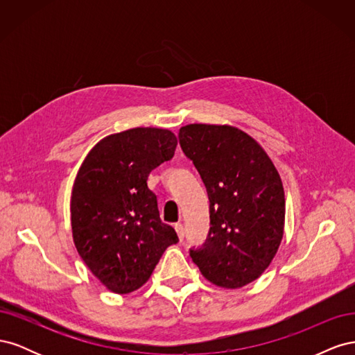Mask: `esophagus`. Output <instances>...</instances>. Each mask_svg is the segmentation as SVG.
<instances>
[{
	"instance_id": "34e87169",
	"label": "esophagus",
	"mask_w": 355,
	"mask_h": 355,
	"mask_svg": "<svg viewBox=\"0 0 355 355\" xmlns=\"http://www.w3.org/2000/svg\"><path fill=\"white\" fill-rule=\"evenodd\" d=\"M175 230H176V232H178V237H179V240H180V241L184 240V237H185L184 225H182V223H175Z\"/></svg>"
}]
</instances>
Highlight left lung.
Instances as JSON below:
<instances>
[{
	"label": "left lung",
	"instance_id": "8db88e82",
	"mask_svg": "<svg viewBox=\"0 0 355 355\" xmlns=\"http://www.w3.org/2000/svg\"><path fill=\"white\" fill-rule=\"evenodd\" d=\"M179 144L210 201L209 235L200 249L189 250L192 261L219 287L254 282L270 266L284 234V189L271 158L232 125H184Z\"/></svg>",
	"mask_w": 355,
	"mask_h": 355
}]
</instances>
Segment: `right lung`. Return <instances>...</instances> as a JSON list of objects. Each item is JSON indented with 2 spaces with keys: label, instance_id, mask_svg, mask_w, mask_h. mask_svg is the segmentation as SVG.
Listing matches in <instances>:
<instances>
[{
  "label": "right lung",
  "instance_id": "obj_1",
  "mask_svg": "<svg viewBox=\"0 0 355 355\" xmlns=\"http://www.w3.org/2000/svg\"><path fill=\"white\" fill-rule=\"evenodd\" d=\"M166 128L136 127L103 137L85 157L71 197L75 247L98 280L114 293L142 287L159 257L179 241L161 222L148 176L175 155Z\"/></svg>",
  "mask_w": 355,
  "mask_h": 355
}]
</instances>
